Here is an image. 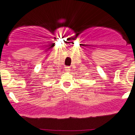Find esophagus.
<instances>
[{
  "instance_id": "esophagus-1",
  "label": "esophagus",
  "mask_w": 135,
  "mask_h": 135,
  "mask_svg": "<svg viewBox=\"0 0 135 135\" xmlns=\"http://www.w3.org/2000/svg\"><path fill=\"white\" fill-rule=\"evenodd\" d=\"M65 70L66 72H70V68L69 66H65Z\"/></svg>"
}]
</instances>
